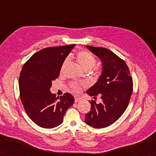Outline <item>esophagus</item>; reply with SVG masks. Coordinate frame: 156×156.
I'll return each mask as SVG.
<instances>
[{
  "label": "esophagus",
  "instance_id": "34e87169",
  "mask_svg": "<svg viewBox=\"0 0 156 156\" xmlns=\"http://www.w3.org/2000/svg\"><path fill=\"white\" fill-rule=\"evenodd\" d=\"M81 100H82L81 98L76 97V96L74 97V102H80V101H81Z\"/></svg>",
  "mask_w": 156,
  "mask_h": 156
}]
</instances>
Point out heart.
Masks as SVG:
<instances>
[{
  "mask_svg": "<svg viewBox=\"0 0 156 156\" xmlns=\"http://www.w3.org/2000/svg\"><path fill=\"white\" fill-rule=\"evenodd\" d=\"M76 60L80 67L85 70H90L92 68L94 67L96 64V59L91 53L89 52L80 51L78 52L76 55ZM68 58H66L63 62L61 66V72H62L68 63ZM84 86L83 83L72 82L70 84L71 90L74 93H79L81 90V87Z\"/></svg>",
  "mask_w": 156,
  "mask_h": 156,
  "instance_id": "heart-1",
  "label": "heart"
}]
</instances>
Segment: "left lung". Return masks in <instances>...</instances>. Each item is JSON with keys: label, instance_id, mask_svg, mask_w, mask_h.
Wrapping results in <instances>:
<instances>
[{"label": "left lung", "instance_id": "1", "mask_svg": "<svg viewBox=\"0 0 156 156\" xmlns=\"http://www.w3.org/2000/svg\"><path fill=\"white\" fill-rule=\"evenodd\" d=\"M102 62V73L87 94L96 100L90 101L91 109L85 115V122L92 128H106L121 117L127 108L133 92V80L125 61L102 47L87 46Z\"/></svg>", "mask_w": 156, "mask_h": 156}]
</instances>
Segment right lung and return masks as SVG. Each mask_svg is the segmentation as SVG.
<instances>
[{
    "label": "right lung",
    "mask_w": 156,
    "mask_h": 156,
    "mask_svg": "<svg viewBox=\"0 0 156 156\" xmlns=\"http://www.w3.org/2000/svg\"><path fill=\"white\" fill-rule=\"evenodd\" d=\"M76 44L48 47L39 50L22 68L19 77L21 102L28 116L43 128H53L63 122L66 110L74 102L65 93L58 97L50 93L52 82L59 76L63 62Z\"/></svg>",
    "instance_id": "1"
}]
</instances>
